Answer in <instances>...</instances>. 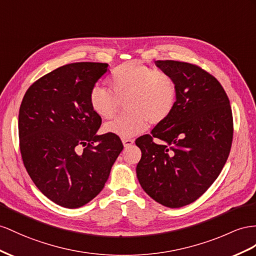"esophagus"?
Segmentation results:
<instances>
[{
    "mask_svg": "<svg viewBox=\"0 0 256 256\" xmlns=\"http://www.w3.org/2000/svg\"><path fill=\"white\" fill-rule=\"evenodd\" d=\"M122 142H123V145H124V147H126V148L132 146L133 144H134L133 140H128V138H124Z\"/></svg>",
    "mask_w": 256,
    "mask_h": 256,
    "instance_id": "esophagus-1",
    "label": "esophagus"
}]
</instances>
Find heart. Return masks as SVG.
<instances>
[{
    "instance_id": "heart-1",
    "label": "heart",
    "mask_w": 256,
    "mask_h": 256,
    "mask_svg": "<svg viewBox=\"0 0 256 256\" xmlns=\"http://www.w3.org/2000/svg\"><path fill=\"white\" fill-rule=\"evenodd\" d=\"M109 90L95 86L90 106L104 120L119 112L121 104L128 112L104 126L106 133L130 138L145 130L148 122L158 126L171 116L178 100L175 78L140 62H126L116 67L108 78Z\"/></svg>"
}]
</instances>
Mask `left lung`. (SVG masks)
<instances>
[{
	"label": "left lung",
	"instance_id": "left-lung-1",
	"mask_svg": "<svg viewBox=\"0 0 256 256\" xmlns=\"http://www.w3.org/2000/svg\"><path fill=\"white\" fill-rule=\"evenodd\" d=\"M156 64L175 78L178 100L164 122L136 140V174L146 194L174 208L196 201L218 178L230 152L234 120L225 90L208 71L175 60Z\"/></svg>",
	"mask_w": 256,
	"mask_h": 256
}]
</instances>
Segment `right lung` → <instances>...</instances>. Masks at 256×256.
I'll list each match as a JSON object with an SVG mask.
<instances>
[{
  "label": "right lung",
  "mask_w": 256,
  "mask_h": 256,
  "mask_svg": "<svg viewBox=\"0 0 256 256\" xmlns=\"http://www.w3.org/2000/svg\"><path fill=\"white\" fill-rule=\"evenodd\" d=\"M107 67L62 66L31 84L19 108L24 166L41 192L64 208H80L94 199L123 149L119 136L96 135L102 118L88 102Z\"/></svg>",
  "instance_id": "obj_1"
}]
</instances>
